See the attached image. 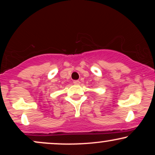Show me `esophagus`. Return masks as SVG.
Here are the masks:
<instances>
[{
    "mask_svg": "<svg viewBox=\"0 0 155 155\" xmlns=\"http://www.w3.org/2000/svg\"><path fill=\"white\" fill-rule=\"evenodd\" d=\"M80 81H78V80H75V81H74V84L75 85H79L80 84Z\"/></svg>",
    "mask_w": 155,
    "mask_h": 155,
    "instance_id": "esophagus-1",
    "label": "esophagus"
}]
</instances>
